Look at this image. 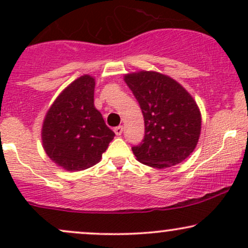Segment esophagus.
<instances>
[{
	"label": "esophagus",
	"mask_w": 248,
	"mask_h": 248,
	"mask_svg": "<svg viewBox=\"0 0 248 248\" xmlns=\"http://www.w3.org/2000/svg\"><path fill=\"white\" fill-rule=\"evenodd\" d=\"M114 133L116 134V136L122 135V133H124V127H122V126L115 127V128H114Z\"/></svg>",
	"instance_id": "esophagus-1"
}]
</instances>
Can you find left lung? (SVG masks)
<instances>
[{
  "mask_svg": "<svg viewBox=\"0 0 248 248\" xmlns=\"http://www.w3.org/2000/svg\"><path fill=\"white\" fill-rule=\"evenodd\" d=\"M144 119V138L132 147L141 163L168 168L193 152L201 134L202 118L192 96L177 81L152 71L124 77Z\"/></svg>",
  "mask_w": 248,
  "mask_h": 248,
  "instance_id": "8db88e82",
  "label": "left lung"
}]
</instances>
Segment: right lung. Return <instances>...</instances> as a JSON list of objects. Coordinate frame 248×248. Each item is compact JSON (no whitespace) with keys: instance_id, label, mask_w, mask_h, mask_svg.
Instances as JSON below:
<instances>
[{"instance_id":"obj_1","label":"right lung","mask_w":248,"mask_h":248,"mask_svg":"<svg viewBox=\"0 0 248 248\" xmlns=\"http://www.w3.org/2000/svg\"><path fill=\"white\" fill-rule=\"evenodd\" d=\"M94 79L82 76L62 92L45 116L43 146L57 166L80 171L100 161L115 134L94 107Z\"/></svg>"}]
</instances>
